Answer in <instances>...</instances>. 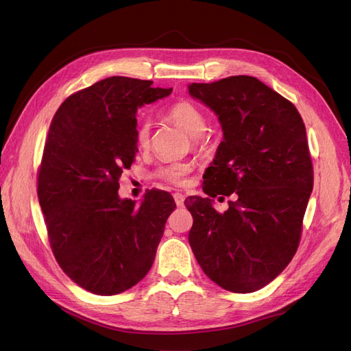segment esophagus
Instances as JSON below:
<instances>
[{"label": "esophagus", "mask_w": 351, "mask_h": 351, "mask_svg": "<svg viewBox=\"0 0 351 351\" xmlns=\"http://www.w3.org/2000/svg\"><path fill=\"white\" fill-rule=\"evenodd\" d=\"M174 200L177 206H183L184 205V195L182 192H176L174 193Z\"/></svg>", "instance_id": "1"}]
</instances>
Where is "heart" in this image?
<instances>
[{
	"instance_id": "heart-1",
	"label": "heart",
	"mask_w": 351,
	"mask_h": 351,
	"mask_svg": "<svg viewBox=\"0 0 351 351\" xmlns=\"http://www.w3.org/2000/svg\"><path fill=\"white\" fill-rule=\"evenodd\" d=\"M167 117L178 127L193 137L195 142H199L208 129V117L199 105L190 101H177L167 110ZM151 142V123L142 119L137 121L134 129V143L137 149H146ZM190 167L186 162H171L159 167L155 171V177L173 184H182L186 176L190 173Z\"/></svg>"
}]
</instances>
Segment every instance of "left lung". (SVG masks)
<instances>
[{"instance_id":"1","label":"left lung","mask_w":351,"mask_h":351,"mask_svg":"<svg viewBox=\"0 0 351 351\" xmlns=\"http://www.w3.org/2000/svg\"><path fill=\"white\" fill-rule=\"evenodd\" d=\"M189 92L224 132L204 174L208 197L184 202L193 217L190 247L215 284L253 293L277 278L299 247L313 189L306 127L294 105L256 77L192 83ZM232 193L238 199L219 215L208 197Z\"/></svg>"}]
</instances>
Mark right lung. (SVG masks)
<instances>
[{
    "mask_svg": "<svg viewBox=\"0 0 351 351\" xmlns=\"http://www.w3.org/2000/svg\"><path fill=\"white\" fill-rule=\"evenodd\" d=\"M112 76L60 105L38 169V197L52 253L69 277L98 295L132 289L149 272L173 196L152 189L141 204L119 197L130 169L136 111L173 88Z\"/></svg>",
    "mask_w": 351,
    "mask_h": 351,
    "instance_id": "1",
    "label": "right lung"
}]
</instances>
